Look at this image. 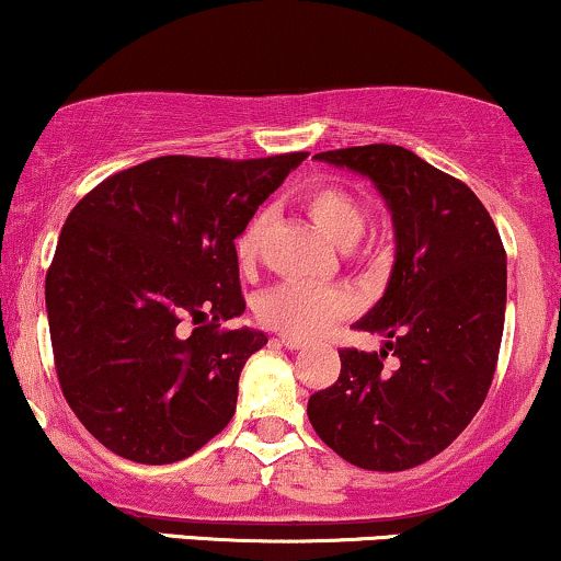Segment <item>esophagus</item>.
Here are the masks:
<instances>
[{
    "mask_svg": "<svg viewBox=\"0 0 561 561\" xmlns=\"http://www.w3.org/2000/svg\"><path fill=\"white\" fill-rule=\"evenodd\" d=\"M279 342H282V345H285L287 350H300V347L308 345L306 340H300V336H293V334H279Z\"/></svg>",
    "mask_w": 561,
    "mask_h": 561,
    "instance_id": "obj_1",
    "label": "esophagus"
}]
</instances>
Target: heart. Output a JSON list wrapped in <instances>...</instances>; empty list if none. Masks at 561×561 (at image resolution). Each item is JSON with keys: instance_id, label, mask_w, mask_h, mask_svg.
<instances>
[{"instance_id": "b5f03b06", "label": "heart", "mask_w": 561, "mask_h": 561, "mask_svg": "<svg viewBox=\"0 0 561 561\" xmlns=\"http://www.w3.org/2000/svg\"><path fill=\"white\" fill-rule=\"evenodd\" d=\"M310 219L332 238L336 245L353 248L366 234L370 214L350 187L340 182H316L300 198ZM268 214H253L234 238V261L251 268L259 261ZM353 310V298L340 287H313L302 282H282L268 289L259 302V319L266 327L293 336H313Z\"/></svg>"}]
</instances>
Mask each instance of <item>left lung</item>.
Wrapping results in <instances>:
<instances>
[{
	"label": "left lung",
	"instance_id": "obj_1",
	"mask_svg": "<svg viewBox=\"0 0 561 561\" xmlns=\"http://www.w3.org/2000/svg\"><path fill=\"white\" fill-rule=\"evenodd\" d=\"M316 159L374 180L394 221L397 261L383 298L355 323L387 345L340 350V379L310 394L308 421L357 468H415L447 449L489 394L507 253L478 195L408 148L370 144ZM389 348L398 355L391 371L382 363Z\"/></svg>",
	"mask_w": 561,
	"mask_h": 561
}]
</instances>
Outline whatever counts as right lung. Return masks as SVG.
Returning <instances> with one entry per match:
<instances>
[{"label": "right lung", "mask_w": 561, "mask_h": 561, "mask_svg": "<svg viewBox=\"0 0 561 561\" xmlns=\"http://www.w3.org/2000/svg\"><path fill=\"white\" fill-rule=\"evenodd\" d=\"M306 151L159 157L85 193L46 272L59 387L125 460L178 462L232 421L240 370L266 334L245 310L234 238Z\"/></svg>", "instance_id": "obj_1"}]
</instances>
